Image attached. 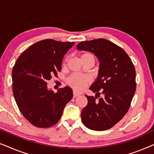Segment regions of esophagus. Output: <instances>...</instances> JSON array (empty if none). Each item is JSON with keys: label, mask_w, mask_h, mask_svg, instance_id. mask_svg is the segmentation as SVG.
Segmentation results:
<instances>
[{"label": "esophagus", "mask_w": 154, "mask_h": 154, "mask_svg": "<svg viewBox=\"0 0 154 154\" xmlns=\"http://www.w3.org/2000/svg\"><path fill=\"white\" fill-rule=\"evenodd\" d=\"M73 97H75L79 96V95H80V94H81V92H79V91H76V90H73Z\"/></svg>", "instance_id": "1"}]
</instances>
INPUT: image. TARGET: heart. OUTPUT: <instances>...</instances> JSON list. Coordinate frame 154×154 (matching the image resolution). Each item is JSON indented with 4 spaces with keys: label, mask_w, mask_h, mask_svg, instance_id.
Segmentation results:
<instances>
[{
    "label": "heart",
    "mask_w": 154,
    "mask_h": 154,
    "mask_svg": "<svg viewBox=\"0 0 154 154\" xmlns=\"http://www.w3.org/2000/svg\"><path fill=\"white\" fill-rule=\"evenodd\" d=\"M81 60L82 62L86 60L94 61V56L90 52H83L81 54ZM88 81H89V78L79 74L71 75L68 79L69 85L76 90L83 89Z\"/></svg>",
    "instance_id": "1"
}]
</instances>
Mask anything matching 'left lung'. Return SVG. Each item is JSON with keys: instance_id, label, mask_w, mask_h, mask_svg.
Segmentation results:
<instances>
[{"instance_id": "left-lung-1", "label": "left lung", "mask_w": 154, "mask_h": 154, "mask_svg": "<svg viewBox=\"0 0 154 154\" xmlns=\"http://www.w3.org/2000/svg\"><path fill=\"white\" fill-rule=\"evenodd\" d=\"M76 48L97 57L98 75L90 90L99 96L102 92L104 96L96 100L85 94L88 104L82 110V122L90 130H108L121 121L130 108L136 90L135 69L125 50L108 40L83 41Z\"/></svg>"}]
</instances>
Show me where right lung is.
<instances>
[{"label": "right lung", "instance_id": "right-lung-1", "mask_svg": "<svg viewBox=\"0 0 154 154\" xmlns=\"http://www.w3.org/2000/svg\"><path fill=\"white\" fill-rule=\"evenodd\" d=\"M73 44L43 40L25 50L15 62L12 77L14 100L25 119L35 127L55 125L73 97L71 88H60L54 93L48 88L47 81L61 71L64 56Z\"/></svg>", "mask_w": 154, "mask_h": 154}]
</instances>
